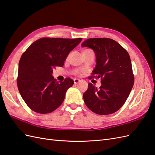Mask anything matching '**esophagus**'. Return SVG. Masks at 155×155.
Instances as JSON below:
<instances>
[{
    "label": "esophagus",
    "instance_id": "esophagus-1",
    "mask_svg": "<svg viewBox=\"0 0 155 155\" xmlns=\"http://www.w3.org/2000/svg\"><path fill=\"white\" fill-rule=\"evenodd\" d=\"M79 82H80V80H79V79H78V78H74V83L75 84H78Z\"/></svg>",
    "mask_w": 155,
    "mask_h": 155
}]
</instances>
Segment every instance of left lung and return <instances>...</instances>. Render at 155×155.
Wrapping results in <instances>:
<instances>
[{"instance_id": "left-lung-1", "label": "left lung", "mask_w": 155, "mask_h": 155, "mask_svg": "<svg viewBox=\"0 0 155 155\" xmlns=\"http://www.w3.org/2000/svg\"><path fill=\"white\" fill-rule=\"evenodd\" d=\"M82 46L94 50L96 65L90 78H100L101 82L99 88L89 83L83 94L85 104L92 112L101 115L117 112L124 104L134 83L128 51L108 38H88Z\"/></svg>"}]
</instances>
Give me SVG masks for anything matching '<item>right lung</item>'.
Wrapping results in <instances>:
<instances>
[{
  "label": "right lung",
  "instance_id": "add662e5",
  "mask_svg": "<svg viewBox=\"0 0 155 155\" xmlns=\"http://www.w3.org/2000/svg\"><path fill=\"white\" fill-rule=\"evenodd\" d=\"M82 39L41 38L23 52L19 62L17 84L23 100L33 111L50 113L62 104L74 81L66 78L58 82L51 74L55 67L63 66L67 55Z\"/></svg>",
  "mask_w": 155,
  "mask_h": 155
}]
</instances>
